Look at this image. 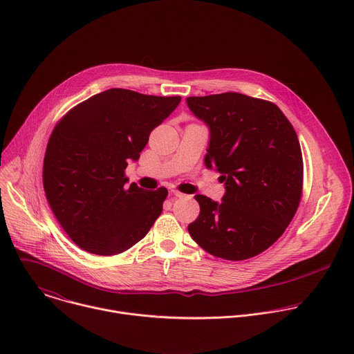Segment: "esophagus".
<instances>
[{"instance_id":"obj_1","label":"esophagus","mask_w":354,"mask_h":354,"mask_svg":"<svg viewBox=\"0 0 354 354\" xmlns=\"http://www.w3.org/2000/svg\"><path fill=\"white\" fill-rule=\"evenodd\" d=\"M171 194L175 196V197H179V198H182V197L186 196V194H183V193H180V192H178V190H171Z\"/></svg>"}]
</instances>
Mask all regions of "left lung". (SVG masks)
I'll return each instance as SVG.
<instances>
[{"instance_id":"1","label":"left lung","mask_w":354,"mask_h":354,"mask_svg":"<svg viewBox=\"0 0 354 354\" xmlns=\"http://www.w3.org/2000/svg\"><path fill=\"white\" fill-rule=\"evenodd\" d=\"M210 131L205 165L221 174V201L194 198L200 214L187 230L209 254L243 261L273 245L292 220L302 190L298 137L272 102L236 92L186 97Z\"/></svg>"}]
</instances>
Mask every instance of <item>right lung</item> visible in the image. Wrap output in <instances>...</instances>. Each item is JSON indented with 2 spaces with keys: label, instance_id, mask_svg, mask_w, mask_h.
I'll list each match as a JSON object with an SVG mask.
<instances>
[{
  "label": "right lung",
  "instance_id": "add662e5",
  "mask_svg": "<svg viewBox=\"0 0 354 354\" xmlns=\"http://www.w3.org/2000/svg\"><path fill=\"white\" fill-rule=\"evenodd\" d=\"M180 99L112 88L73 108L53 130L43 186L57 221L81 249L102 257L122 254L162 213L168 190L127 186L124 169L140 158L149 133Z\"/></svg>",
  "mask_w": 354,
  "mask_h": 354
}]
</instances>
